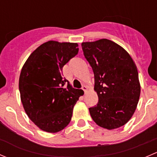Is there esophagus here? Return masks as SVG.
<instances>
[{
	"label": "esophagus",
	"mask_w": 157,
	"mask_h": 157,
	"mask_svg": "<svg viewBox=\"0 0 157 157\" xmlns=\"http://www.w3.org/2000/svg\"><path fill=\"white\" fill-rule=\"evenodd\" d=\"M82 90H83V91H84V93H86V91H87V86H85V85H83V86H82Z\"/></svg>",
	"instance_id": "1"
}]
</instances>
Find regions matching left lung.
Wrapping results in <instances>:
<instances>
[{
  "label": "left lung",
  "instance_id": "1",
  "mask_svg": "<svg viewBox=\"0 0 157 157\" xmlns=\"http://www.w3.org/2000/svg\"><path fill=\"white\" fill-rule=\"evenodd\" d=\"M85 58L94 74L99 101L89 109L93 121L112 130L123 126L135 112L140 93L138 72L129 54L106 39L83 42Z\"/></svg>",
  "mask_w": 157,
  "mask_h": 157
}]
</instances>
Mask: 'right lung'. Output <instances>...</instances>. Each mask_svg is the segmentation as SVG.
Here are the masks:
<instances>
[{"instance_id": "1", "label": "right lung", "mask_w": 157, "mask_h": 157, "mask_svg": "<svg viewBox=\"0 0 157 157\" xmlns=\"http://www.w3.org/2000/svg\"><path fill=\"white\" fill-rule=\"evenodd\" d=\"M77 47V43L48 41L29 55L22 68V103L30 120L42 131L56 133L64 129L83 94L82 90L72 88L62 74L63 67L78 53Z\"/></svg>"}]
</instances>
